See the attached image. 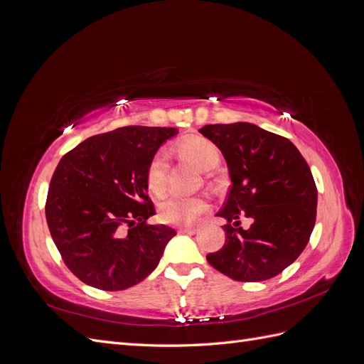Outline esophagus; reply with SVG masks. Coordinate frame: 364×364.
<instances>
[{
  "label": "esophagus",
  "instance_id": "obj_1",
  "mask_svg": "<svg viewBox=\"0 0 364 364\" xmlns=\"http://www.w3.org/2000/svg\"><path fill=\"white\" fill-rule=\"evenodd\" d=\"M178 232H179V234H188V235H193V234H196V232H197V229H196V228H179V229H178Z\"/></svg>",
  "mask_w": 364,
  "mask_h": 364
}]
</instances>
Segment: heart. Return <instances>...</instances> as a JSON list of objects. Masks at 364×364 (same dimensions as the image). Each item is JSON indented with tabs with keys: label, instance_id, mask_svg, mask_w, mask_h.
<instances>
[{
	"label": "heart",
	"instance_id": "heart-1",
	"mask_svg": "<svg viewBox=\"0 0 364 364\" xmlns=\"http://www.w3.org/2000/svg\"><path fill=\"white\" fill-rule=\"evenodd\" d=\"M179 155L202 171L217 167L220 161L218 149L202 136H188L178 144ZM167 153L158 151L149 164L147 186L153 194H162L167 188ZM208 202L203 197L168 196L159 203V218L167 225L188 226L206 213Z\"/></svg>",
	"mask_w": 364,
	"mask_h": 364
}]
</instances>
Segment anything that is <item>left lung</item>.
<instances>
[{"label":"left lung","mask_w":364,"mask_h":364,"mask_svg":"<svg viewBox=\"0 0 364 364\" xmlns=\"http://www.w3.org/2000/svg\"><path fill=\"white\" fill-rule=\"evenodd\" d=\"M199 132L223 153L232 182L217 214L228 222L225 246L208 253V262L241 282L277 277L301 255L316 223L310 167L290 139L255 124H208ZM241 215L254 220L246 231Z\"/></svg>","instance_id":"obj_1"}]
</instances>
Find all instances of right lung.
Segmentation results:
<instances>
[{
  "instance_id": "obj_1",
  "label": "right lung",
  "mask_w": 364,
  "mask_h": 364,
  "mask_svg": "<svg viewBox=\"0 0 364 364\" xmlns=\"http://www.w3.org/2000/svg\"><path fill=\"white\" fill-rule=\"evenodd\" d=\"M174 127L127 126L85 139L58 164L46 215L67 267L91 287L118 291L156 269L176 235L147 225L155 206L147 168Z\"/></svg>"
}]
</instances>
